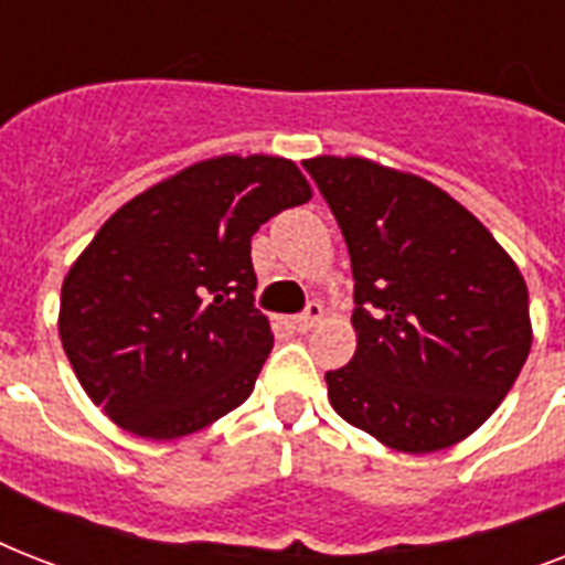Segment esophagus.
Returning <instances> with one entry per match:
<instances>
[{"mask_svg": "<svg viewBox=\"0 0 565 565\" xmlns=\"http://www.w3.org/2000/svg\"><path fill=\"white\" fill-rule=\"evenodd\" d=\"M322 317H326V310H322V305H319V301H310L308 310H305L301 317L292 319V328H296V331H301V334H305V331H310V328L317 326V322H319V319H322Z\"/></svg>", "mask_w": 565, "mask_h": 565, "instance_id": "34e87169", "label": "esophagus"}]
</instances>
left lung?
Here are the masks:
<instances>
[{
  "mask_svg": "<svg viewBox=\"0 0 565 565\" xmlns=\"http://www.w3.org/2000/svg\"><path fill=\"white\" fill-rule=\"evenodd\" d=\"M354 275L349 366L326 372L349 425L404 455L457 446L519 377L534 328L527 284L475 213L437 184L361 154L305 161Z\"/></svg>",
  "mask_w": 565,
  "mask_h": 565,
  "instance_id": "1",
  "label": "left lung"
}]
</instances>
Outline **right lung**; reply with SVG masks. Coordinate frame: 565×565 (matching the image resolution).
<instances>
[{
	"mask_svg": "<svg viewBox=\"0 0 565 565\" xmlns=\"http://www.w3.org/2000/svg\"><path fill=\"white\" fill-rule=\"evenodd\" d=\"M313 195L278 154H216L128 199L61 284L57 334L119 428L181 439L246 402L273 352L252 234Z\"/></svg>",
	"mask_w": 565,
	"mask_h": 565,
	"instance_id": "add662e5",
	"label": "right lung"
}]
</instances>
